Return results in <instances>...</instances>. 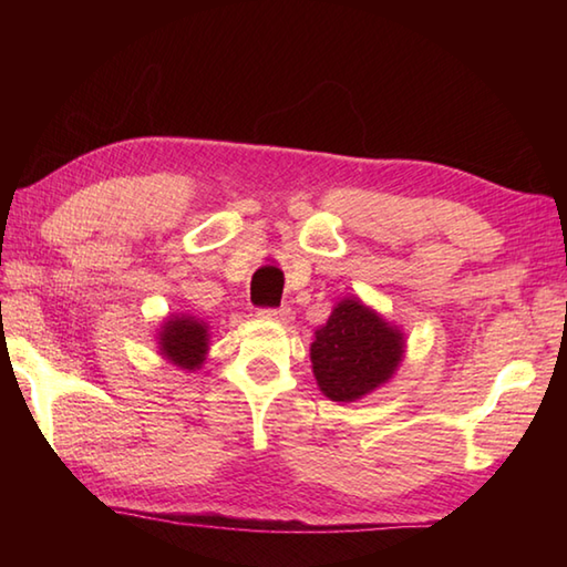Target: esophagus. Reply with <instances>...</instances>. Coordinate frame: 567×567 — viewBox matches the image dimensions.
Segmentation results:
<instances>
[{
    "label": "esophagus",
    "mask_w": 567,
    "mask_h": 567,
    "mask_svg": "<svg viewBox=\"0 0 567 567\" xmlns=\"http://www.w3.org/2000/svg\"><path fill=\"white\" fill-rule=\"evenodd\" d=\"M260 319H270V321H287L290 319V309L287 307H262L258 309Z\"/></svg>",
    "instance_id": "1"
}]
</instances>
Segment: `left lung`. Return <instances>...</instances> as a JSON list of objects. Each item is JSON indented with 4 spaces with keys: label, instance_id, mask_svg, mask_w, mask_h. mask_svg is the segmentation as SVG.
<instances>
[{
    "label": "left lung",
    "instance_id": "obj_1",
    "mask_svg": "<svg viewBox=\"0 0 567 567\" xmlns=\"http://www.w3.org/2000/svg\"><path fill=\"white\" fill-rule=\"evenodd\" d=\"M402 333L358 299H343L311 343V368L333 402H353L392 378Z\"/></svg>",
    "mask_w": 567,
    "mask_h": 567
}]
</instances>
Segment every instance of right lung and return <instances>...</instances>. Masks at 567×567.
I'll return each instance as SVG.
<instances>
[{"label": "right lung", "mask_w": 567, "mask_h": 567, "mask_svg": "<svg viewBox=\"0 0 567 567\" xmlns=\"http://www.w3.org/2000/svg\"><path fill=\"white\" fill-rule=\"evenodd\" d=\"M207 327L195 317H175L161 331V351L177 368L195 370L207 353Z\"/></svg>", "instance_id": "right-lung-1"}]
</instances>
